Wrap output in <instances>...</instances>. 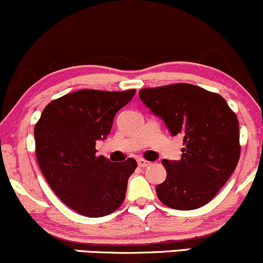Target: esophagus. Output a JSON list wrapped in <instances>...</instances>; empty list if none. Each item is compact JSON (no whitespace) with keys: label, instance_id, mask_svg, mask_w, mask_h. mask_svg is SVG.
<instances>
[{"label":"esophagus","instance_id":"1","mask_svg":"<svg viewBox=\"0 0 263 263\" xmlns=\"http://www.w3.org/2000/svg\"><path fill=\"white\" fill-rule=\"evenodd\" d=\"M138 165L142 166V168H145V166L151 165V162H148V160L143 159V158H139V159H138Z\"/></svg>","mask_w":263,"mask_h":263}]
</instances>
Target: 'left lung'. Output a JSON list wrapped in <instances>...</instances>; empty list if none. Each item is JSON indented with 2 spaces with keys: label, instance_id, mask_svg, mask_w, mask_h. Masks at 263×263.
Returning <instances> with one entry per match:
<instances>
[{
  "label": "left lung",
  "instance_id": "1",
  "mask_svg": "<svg viewBox=\"0 0 263 263\" xmlns=\"http://www.w3.org/2000/svg\"><path fill=\"white\" fill-rule=\"evenodd\" d=\"M139 97L172 135L183 137L180 160H162L166 178L157 185L158 198L180 211L207 204L232 176L241 154L234 111L219 94L192 84L145 87Z\"/></svg>",
  "mask_w": 263,
  "mask_h": 263
}]
</instances>
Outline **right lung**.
<instances>
[{"instance_id":"obj_1","label":"right lung","mask_w":263,"mask_h":263,"mask_svg":"<svg viewBox=\"0 0 263 263\" xmlns=\"http://www.w3.org/2000/svg\"><path fill=\"white\" fill-rule=\"evenodd\" d=\"M135 89L125 91L79 90L46 105L35 125L36 158L53 193L85 217L108 216L125 198L137 160L109 162L97 155V140L111 130L118 110Z\"/></svg>"}]
</instances>
